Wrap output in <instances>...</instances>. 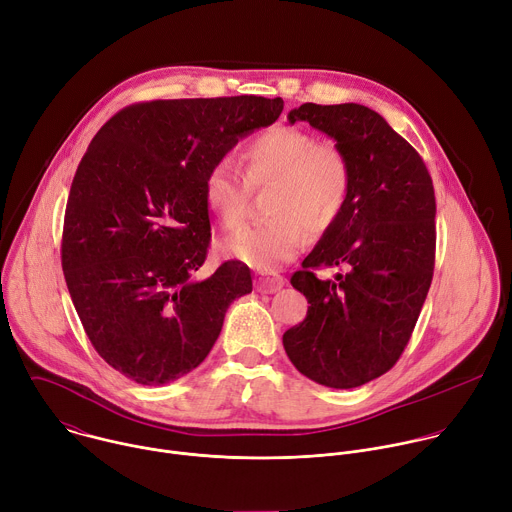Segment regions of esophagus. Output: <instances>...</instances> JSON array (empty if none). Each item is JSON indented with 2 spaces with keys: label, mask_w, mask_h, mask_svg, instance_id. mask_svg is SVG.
I'll return each mask as SVG.
<instances>
[{
  "label": "esophagus",
  "mask_w": 512,
  "mask_h": 512,
  "mask_svg": "<svg viewBox=\"0 0 512 512\" xmlns=\"http://www.w3.org/2000/svg\"><path fill=\"white\" fill-rule=\"evenodd\" d=\"M285 285V279L277 273H261L255 279V289L259 294H275L281 287Z\"/></svg>",
  "instance_id": "34e87169"
}]
</instances>
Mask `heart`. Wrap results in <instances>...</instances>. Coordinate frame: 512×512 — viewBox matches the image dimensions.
I'll return each instance as SVG.
<instances>
[{
  "instance_id": "b5f03b06",
  "label": "heart",
  "mask_w": 512,
  "mask_h": 512,
  "mask_svg": "<svg viewBox=\"0 0 512 512\" xmlns=\"http://www.w3.org/2000/svg\"><path fill=\"white\" fill-rule=\"evenodd\" d=\"M245 179L229 160L212 164L202 182L208 210L227 229L245 221L249 186H271V221L239 231L221 249L257 271H271L294 259L310 233L328 231L340 216L350 190V164L342 150L298 127L275 125L243 148Z\"/></svg>"
}]
</instances>
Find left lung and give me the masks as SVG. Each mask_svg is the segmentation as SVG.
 Returning a JSON list of instances; mask_svg holds the SVG:
<instances>
[{"instance_id": "obj_1", "label": "left lung", "mask_w": 512, "mask_h": 512, "mask_svg": "<svg viewBox=\"0 0 512 512\" xmlns=\"http://www.w3.org/2000/svg\"><path fill=\"white\" fill-rule=\"evenodd\" d=\"M287 121H306L336 141L350 164V190L336 223L291 275L310 306L306 320L283 334V348L318 385L360 387L399 360L429 291L431 176L411 145L364 105L304 103ZM316 266L347 273L318 280Z\"/></svg>"}]
</instances>
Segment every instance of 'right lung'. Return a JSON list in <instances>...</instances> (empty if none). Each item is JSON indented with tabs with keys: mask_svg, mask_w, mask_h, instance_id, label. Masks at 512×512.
<instances>
[{
	"mask_svg": "<svg viewBox=\"0 0 512 512\" xmlns=\"http://www.w3.org/2000/svg\"><path fill=\"white\" fill-rule=\"evenodd\" d=\"M281 111L279 97L152 101L93 137L66 202L62 271L91 344L127 379L162 387L194 371L251 294L241 261L194 277L210 243L202 182Z\"/></svg>",
	"mask_w": 512,
	"mask_h": 512,
	"instance_id": "1",
	"label": "right lung"
}]
</instances>
